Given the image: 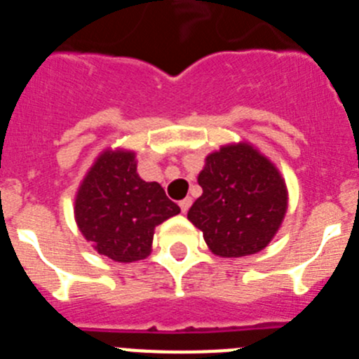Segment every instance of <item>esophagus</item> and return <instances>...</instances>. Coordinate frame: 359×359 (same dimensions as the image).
Segmentation results:
<instances>
[{"label": "esophagus", "instance_id": "34e87169", "mask_svg": "<svg viewBox=\"0 0 359 359\" xmlns=\"http://www.w3.org/2000/svg\"><path fill=\"white\" fill-rule=\"evenodd\" d=\"M191 198L189 197H186V198H182V201L179 202V205H180V211H182V213H186V211L189 210V205H191Z\"/></svg>", "mask_w": 359, "mask_h": 359}]
</instances>
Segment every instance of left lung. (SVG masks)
<instances>
[{"instance_id":"1","label":"left lung","mask_w":359,"mask_h":359,"mask_svg":"<svg viewBox=\"0 0 359 359\" xmlns=\"http://www.w3.org/2000/svg\"><path fill=\"white\" fill-rule=\"evenodd\" d=\"M202 195L188 211L211 253L224 258L267 248L287 211V186L278 168L249 142L226 144L205 157Z\"/></svg>"}]
</instances>
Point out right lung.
Instances as JSON below:
<instances>
[{
    "mask_svg": "<svg viewBox=\"0 0 359 359\" xmlns=\"http://www.w3.org/2000/svg\"><path fill=\"white\" fill-rule=\"evenodd\" d=\"M179 213L161 184L139 177L135 151L121 148L95 158L74 205L77 227L92 248L123 264L148 257L155 227Z\"/></svg>",
    "mask_w": 359,
    "mask_h": 359,
    "instance_id": "add662e5",
    "label": "right lung"
}]
</instances>
